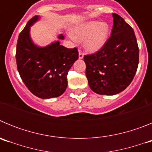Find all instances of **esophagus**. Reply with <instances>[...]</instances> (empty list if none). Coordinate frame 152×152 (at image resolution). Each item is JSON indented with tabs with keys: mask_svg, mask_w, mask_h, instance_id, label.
Returning <instances> with one entry per match:
<instances>
[{
	"mask_svg": "<svg viewBox=\"0 0 152 152\" xmlns=\"http://www.w3.org/2000/svg\"><path fill=\"white\" fill-rule=\"evenodd\" d=\"M78 58H79V59H82L83 58H84V54H83L82 52H80V50H79V53H78Z\"/></svg>",
	"mask_w": 152,
	"mask_h": 152,
	"instance_id": "esophagus-1",
	"label": "esophagus"
}]
</instances>
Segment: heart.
<instances>
[{"instance_id": "1", "label": "heart", "mask_w": 152, "mask_h": 152, "mask_svg": "<svg viewBox=\"0 0 152 152\" xmlns=\"http://www.w3.org/2000/svg\"><path fill=\"white\" fill-rule=\"evenodd\" d=\"M110 34V29L107 23L96 20L86 21L75 26L72 30V38L83 42L86 52L96 53L103 49Z\"/></svg>"}]
</instances>
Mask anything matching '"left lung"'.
Listing matches in <instances>:
<instances>
[{"label": "left lung", "instance_id": "obj_1", "mask_svg": "<svg viewBox=\"0 0 152 152\" xmlns=\"http://www.w3.org/2000/svg\"><path fill=\"white\" fill-rule=\"evenodd\" d=\"M110 38L95 54L84 56L86 77L91 89L100 95H115L132 82L139 64V49L133 29L113 13Z\"/></svg>", "mask_w": 152, "mask_h": 152}]
</instances>
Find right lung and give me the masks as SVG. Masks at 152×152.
<instances>
[{
	"instance_id": "obj_1",
	"label": "right lung",
	"mask_w": 152,
	"mask_h": 152,
	"mask_svg": "<svg viewBox=\"0 0 152 152\" xmlns=\"http://www.w3.org/2000/svg\"><path fill=\"white\" fill-rule=\"evenodd\" d=\"M40 18L33 17L19 36L16 60L21 79L30 92L42 99H49L65 91L68 72L78 58V52L76 48L60 45L58 40L43 47L35 44L30 29ZM58 39L63 40L64 37L60 34Z\"/></svg>"
}]
</instances>
